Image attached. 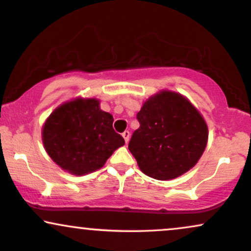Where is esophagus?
<instances>
[{"label":"esophagus","instance_id":"1","mask_svg":"<svg viewBox=\"0 0 251 251\" xmlns=\"http://www.w3.org/2000/svg\"><path fill=\"white\" fill-rule=\"evenodd\" d=\"M129 135H131V133H129L128 131H125L123 133V138H124V140H125L126 144H127L129 140Z\"/></svg>","mask_w":251,"mask_h":251}]
</instances>
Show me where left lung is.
<instances>
[{
	"mask_svg": "<svg viewBox=\"0 0 251 251\" xmlns=\"http://www.w3.org/2000/svg\"><path fill=\"white\" fill-rule=\"evenodd\" d=\"M136 118L140 127L132 134L128 149L145 175L174 179L201 157L207 145V124L183 95L161 90L146 100Z\"/></svg>",
	"mask_w": 251,
	"mask_h": 251,
	"instance_id": "obj_1",
	"label": "left lung"
}]
</instances>
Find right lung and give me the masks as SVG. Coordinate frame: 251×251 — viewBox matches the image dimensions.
<instances>
[{
    "label": "right lung",
    "instance_id": "1",
    "mask_svg": "<svg viewBox=\"0 0 251 251\" xmlns=\"http://www.w3.org/2000/svg\"><path fill=\"white\" fill-rule=\"evenodd\" d=\"M113 117L100 110L97 98L65 102L50 113L41 129L47 154L62 170L83 176L100 169L125 145L112 127Z\"/></svg>",
    "mask_w": 251,
    "mask_h": 251
}]
</instances>
